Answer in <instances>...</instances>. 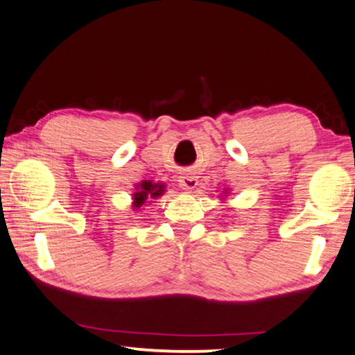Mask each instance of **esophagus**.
I'll list each match as a JSON object with an SVG mask.
<instances>
[{
  "label": "esophagus",
  "instance_id": "esophagus-1",
  "mask_svg": "<svg viewBox=\"0 0 355 355\" xmlns=\"http://www.w3.org/2000/svg\"><path fill=\"white\" fill-rule=\"evenodd\" d=\"M179 185L184 190H193L198 185V176L195 173H185L182 176H179Z\"/></svg>",
  "mask_w": 355,
  "mask_h": 355
}]
</instances>
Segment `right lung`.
<instances>
[{
	"label": "right lung",
	"instance_id": "1",
	"mask_svg": "<svg viewBox=\"0 0 355 355\" xmlns=\"http://www.w3.org/2000/svg\"><path fill=\"white\" fill-rule=\"evenodd\" d=\"M162 193V187L159 185H153L150 182H143L141 190L135 193V207H139L144 202V200L149 198V196H159Z\"/></svg>",
	"mask_w": 355,
	"mask_h": 355
}]
</instances>
